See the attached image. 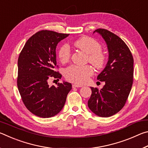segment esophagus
<instances>
[{"mask_svg":"<svg viewBox=\"0 0 148 148\" xmlns=\"http://www.w3.org/2000/svg\"><path fill=\"white\" fill-rule=\"evenodd\" d=\"M82 87V85H79L77 84H74L72 85V87Z\"/></svg>","mask_w":148,"mask_h":148,"instance_id":"34e87169","label":"esophagus"}]
</instances>
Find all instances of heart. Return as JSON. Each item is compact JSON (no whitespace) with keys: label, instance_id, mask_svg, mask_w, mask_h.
I'll return each instance as SVG.
<instances>
[{"label":"heart","instance_id":"obj_1","mask_svg":"<svg viewBox=\"0 0 148 148\" xmlns=\"http://www.w3.org/2000/svg\"><path fill=\"white\" fill-rule=\"evenodd\" d=\"M74 46L81 49L87 54V58L90 63L97 69H101L104 66L106 57L102 51L101 44L96 40L89 36H82L75 40ZM58 57L61 62H66L71 57V49L67 44L60 47ZM93 73V70L90 65L77 66L71 65L64 71V76L69 81L76 84H84Z\"/></svg>","mask_w":148,"mask_h":148}]
</instances>
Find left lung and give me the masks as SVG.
Wrapping results in <instances>:
<instances>
[{
    "label": "left lung",
    "instance_id": "left-lung-1",
    "mask_svg": "<svg viewBox=\"0 0 148 148\" xmlns=\"http://www.w3.org/2000/svg\"><path fill=\"white\" fill-rule=\"evenodd\" d=\"M95 32L106 42L109 58L106 67L97 76L105 85L101 90L91 87L88 107L97 116L108 117L119 112L126 103L133 83L134 59L128 46L116 34L104 29Z\"/></svg>",
    "mask_w": 148,
    "mask_h": 148
}]
</instances>
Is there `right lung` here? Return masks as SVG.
<instances>
[{"instance_id":"right-lung-1","label":"right lung","mask_w":148,"mask_h":148,"mask_svg":"<svg viewBox=\"0 0 148 148\" xmlns=\"http://www.w3.org/2000/svg\"><path fill=\"white\" fill-rule=\"evenodd\" d=\"M69 34L42 30L32 35L25 44L17 61V84L22 101L35 116L48 118L61 112L72 84L63 82L49 86L51 77L59 79L62 75L55 71L56 46Z\"/></svg>"}]
</instances>
